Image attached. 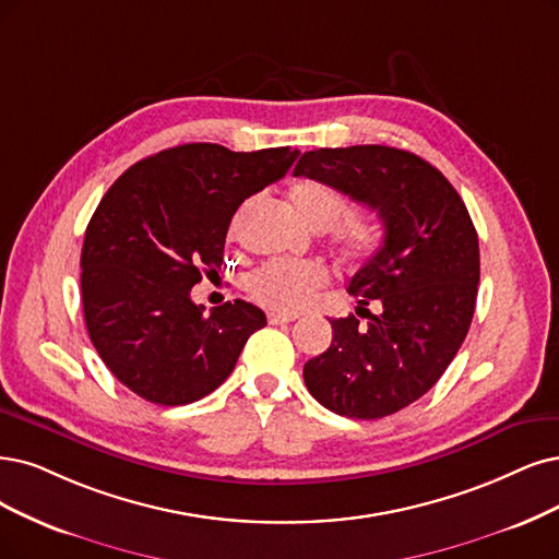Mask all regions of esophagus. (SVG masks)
I'll list each match as a JSON object with an SVG mask.
<instances>
[{
    "label": "esophagus",
    "mask_w": 559,
    "mask_h": 559,
    "mask_svg": "<svg viewBox=\"0 0 559 559\" xmlns=\"http://www.w3.org/2000/svg\"><path fill=\"white\" fill-rule=\"evenodd\" d=\"M297 318H299L297 313H285V311L269 313V322H272V324H287V322H295Z\"/></svg>",
    "instance_id": "1"
}]
</instances>
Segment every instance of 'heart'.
Here are the masks:
<instances>
[{
  "label": "heart",
  "mask_w": 559,
  "mask_h": 559,
  "mask_svg": "<svg viewBox=\"0 0 559 559\" xmlns=\"http://www.w3.org/2000/svg\"><path fill=\"white\" fill-rule=\"evenodd\" d=\"M295 212L318 233L332 230L334 246L347 260H366L380 241L378 225L368 216H348L347 198L332 183L306 179L290 189ZM329 272L318 262L272 260L248 278V293L276 311H299L326 285Z\"/></svg>",
  "instance_id": "obj_1"
}]
</instances>
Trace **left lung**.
Here are the masks:
<instances>
[{"instance_id": "8db88e82", "label": "left lung", "mask_w": 559, "mask_h": 559, "mask_svg": "<svg viewBox=\"0 0 559 559\" xmlns=\"http://www.w3.org/2000/svg\"><path fill=\"white\" fill-rule=\"evenodd\" d=\"M293 175L336 186L384 223L382 246L347 287L369 322L329 318L332 345L306 361L304 382L336 415H394L442 378L467 336L479 285L467 206L428 160L384 144L306 152Z\"/></svg>"}]
</instances>
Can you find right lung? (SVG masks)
<instances>
[{
  "mask_svg": "<svg viewBox=\"0 0 559 559\" xmlns=\"http://www.w3.org/2000/svg\"><path fill=\"white\" fill-rule=\"evenodd\" d=\"M299 152L179 144L138 160L98 202L82 243V311L110 373L140 399L186 405L221 386L253 332L258 306L206 316L191 299L223 264L239 204L278 181Z\"/></svg>",
  "mask_w": 559,
  "mask_h": 559,
  "instance_id": "add662e5",
  "label": "right lung"
}]
</instances>
